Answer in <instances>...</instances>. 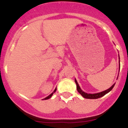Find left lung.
I'll return each instance as SVG.
<instances>
[{"label": "left lung", "instance_id": "1", "mask_svg": "<svg viewBox=\"0 0 128 128\" xmlns=\"http://www.w3.org/2000/svg\"><path fill=\"white\" fill-rule=\"evenodd\" d=\"M119 62H120V60H119ZM75 82H76V85H77V91H78V92H79L80 95L82 96V97H84V98H86V99H98V98H100L101 97H102V96H104V95H106L107 93L110 92V91L113 88L114 86V84H114L111 87L107 89V90H106L103 91V92H99V93H97V94H87V93H85V92H83V91L80 89V86H79V84H78L77 80H76V79H75Z\"/></svg>", "mask_w": 128, "mask_h": 128}]
</instances>
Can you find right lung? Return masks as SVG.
I'll list each match as a JSON object with an SVG mask.
<instances>
[{
    "label": "right lung",
    "mask_w": 128,
    "mask_h": 128,
    "mask_svg": "<svg viewBox=\"0 0 128 128\" xmlns=\"http://www.w3.org/2000/svg\"><path fill=\"white\" fill-rule=\"evenodd\" d=\"M56 90V88H55V90H54V92H52V93H51V94H50V95H49V96H48V97H47V98H46L44 99V100H48V99H49V98H51V96H52L53 93H54V92H55Z\"/></svg>",
    "instance_id": "right-lung-1"
}]
</instances>
